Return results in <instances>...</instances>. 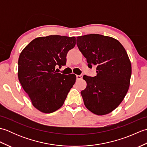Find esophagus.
<instances>
[{
	"mask_svg": "<svg viewBox=\"0 0 147 147\" xmlns=\"http://www.w3.org/2000/svg\"><path fill=\"white\" fill-rule=\"evenodd\" d=\"M82 77H83V75H82V74H81V75H76V79L78 80H81L82 78Z\"/></svg>",
	"mask_w": 147,
	"mask_h": 147,
	"instance_id": "obj_1",
	"label": "esophagus"
}]
</instances>
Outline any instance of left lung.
<instances>
[{
  "label": "left lung",
  "mask_w": 147,
  "mask_h": 147,
  "mask_svg": "<svg viewBox=\"0 0 147 147\" xmlns=\"http://www.w3.org/2000/svg\"><path fill=\"white\" fill-rule=\"evenodd\" d=\"M77 45L88 66H96V76L84 75L86 88L81 94L85 107L103 115L116 109L128 91L131 64L124 47L117 40L99 34L77 37Z\"/></svg>",
  "instance_id": "1"
}]
</instances>
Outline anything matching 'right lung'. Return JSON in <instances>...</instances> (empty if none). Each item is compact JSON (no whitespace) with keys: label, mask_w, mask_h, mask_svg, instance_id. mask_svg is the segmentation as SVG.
I'll return each mask as SVG.
<instances>
[{"label":"right lung","mask_w":147,"mask_h":147,"mask_svg":"<svg viewBox=\"0 0 147 147\" xmlns=\"http://www.w3.org/2000/svg\"><path fill=\"white\" fill-rule=\"evenodd\" d=\"M76 38L60 35L38 37L22 51L18 59V79L32 105L43 113H52L64 104L76 82L75 74L57 73L66 64V55Z\"/></svg>","instance_id":"obj_1"}]
</instances>
